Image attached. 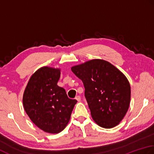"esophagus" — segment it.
<instances>
[{
	"instance_id": "1",
	"label": "esophagus",
	"mask_w": 154,
	"mask_h": 154,
	"mask_svg": "<svg viewBox=\"0 0 154 154\" xmlns=\"http://www.w3.org/2000/svg\"><path fill=\"white\" fill-rule=\"evenodd\" d=\"M75 99H76L78 102H80V100H81V98H80V96H76V98H75Z\"/></svg>"
}]
</instances>
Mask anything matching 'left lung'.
Here are the masks:
<instances>
[{
    "label": "left lung",
    "instance_id": "obj_1",
    "mask_svg": "<svg viewBox=\"0 0 154 154\" xmlns=\"http://www.w3.org/2000/svg\"><path fill=\"white\" fill-rule=\"evenodd\" d=\"M82 81L93 120L100 126L112 128L125 116L130 103L129 82L109 62L94 59L72 67Z\"/></svg>",
    "mask_w": 154,
    "mask_h": 154
}]
</instances>
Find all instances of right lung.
Here are the masks:
<instances>
[{"label":"right lung","instance_id":"add662e5","mask_svg":"<svg viewBox=\"0 0 154 154\" xmlns=\"http://www.w3.org/2000/svg\"><path fill=\"white\" fill-rule=\"evenodd\" d=\"M60 76V69L40 68L30 77L23 95L24 108L30 120L40 129L51 134L64 129L77 102L57 85Z\"/></svg>","mask_w":154,"mask_h":154}]
</instances>
